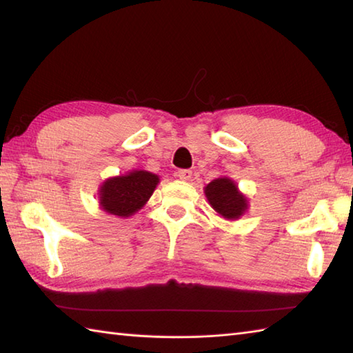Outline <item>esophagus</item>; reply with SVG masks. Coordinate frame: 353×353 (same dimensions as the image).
Wrapping results in <instances>:
<instances>
[{"label": "esophagus", "instance_id": "esophagus-1", "mask_svg": "<svg viewBox=\"0 0 353 353\" xmlns=\"http://www.w3.org/2000/svg\"><path fill=\"white\" fill-rule=\"evenodd\" d=\"M176 176L181 179V181H190V179L192 177V171L191 170H179L176 172Z\"/></svg>", "mask_w": 353, "mask_h": 353}]
</instances>
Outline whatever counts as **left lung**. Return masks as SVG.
Here are the masks:
<instances>
[{
    "mask_svg": "<svg viewBox=\"0 0 353 353\" xmlns=\"http://www.w3.org/2000/svg\"><path fill=\"white\" fill-rule=\"evenodd\" d=\"M206 199L226 220H238L247 211V199L239 192L236 183L229 177H219L206 185Z\"/></svg>",
    "mask_w": 353,
    "mask_h": 353,
    "instance_id": "left-lung-1",
    "label": "left lung"
}]
</instances>
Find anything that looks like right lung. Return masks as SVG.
<instances>
[{"instance_id": "right-lung-1", "label": "right lung", "mask_w": 353, "mask_h": 353, "mask_svg": "<svg viewBox=\"0 0 353 353\" xmlns=\"http://www.w3.org/2000/svg\"><path fill=\"white\" fill-rule=\"evenodd\" d=\"M157 183L159 177L145 170L110 177L100 186V206L104 212L125 219L147 203Z\"/></svg>"}]
</instances>
